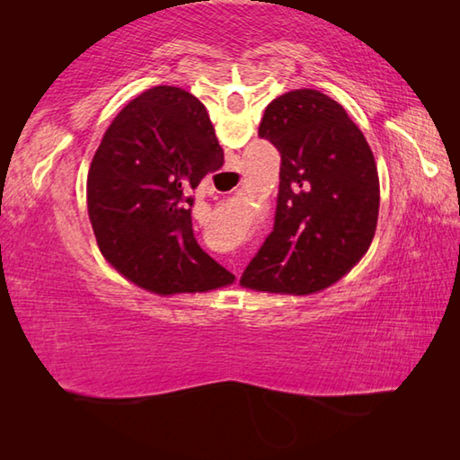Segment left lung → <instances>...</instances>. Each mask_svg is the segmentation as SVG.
Returning <instances> with one entry per match:
<instances>
[{
	"instance_id": "8db88e82",
	"label": "left lung",
	"mask_w": 460,
	"mask_h": 460,
	"mask_svg": "<svg viewBox=\"0 0 460 460\" xmlns=\"http://www.w3.org/2000/svg\"><path fill=\"white\" fill-rule=\"evenodd\" d=\"M260 137L282 155L274 229L241 284L261 292L313 294L337 282L376 235V158L342 105L314 89L271 101Z\"/></svg>"
}]
</instances>
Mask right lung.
<instances>
[{
  "mask_svg": "<svg viewBox=\"0 0 460 460\" xmlns=\"http://www.w3.org/2000/svg\"><path fill=\"white\" fill-rule=\"evenodd\" d=\"M223 147L205 105L154 87L121 109L93 155L89 219L105 260L155 294L208 292L235 276L202 252L190 190L219 170Z\"/></svg>",
  "mask_w": 460,
  "mask_h": 460,
  "instance_id": "right-lung-1",
  "label": "right lung"
}]
</instances>
